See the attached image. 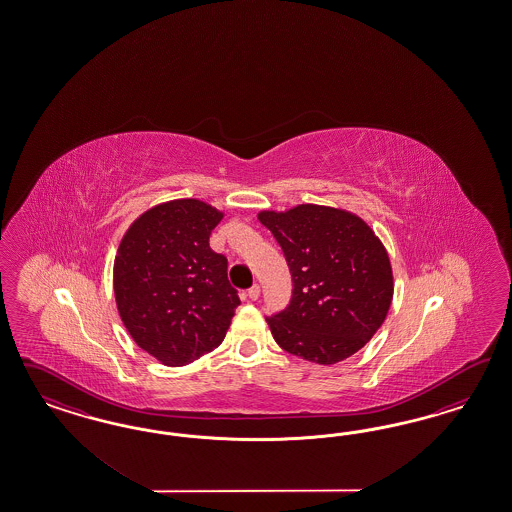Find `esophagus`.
<instances>
[{"mask_svg":"<svg viewBox=\"0 0 512 512\" xmlns=\"http://www.w3.org/2000/svg\"><path fill=\"white\" fill-rule=\"evenodd\" d=\"M248 296L251 298V300H257L259 296H261V287L255 283L253 287H249L248 289Z\"/></svg>","mask_w":512,"mask_h":512,"instance_id":"esophagus-1","label":"esophagus"}]
</instances>
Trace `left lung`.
<instances>
[{
	"instance_id": "left-lung-1",
	"label": "left lung",
	"mask_w": 512,
	"mask_h": 512,
	"mask_svg": "<svg viewBox=\"0 0 512 512\" xmlns=\"http://www.w3.org/2000/svg\"><path fill=\"white\" fill-rule=\"evenodd\" d=\"M293 278L285 310L266 323L279 347L315 364H336L372 340L394 283L388 253L366 221L328 206L261 212Z\"/></svg>"
}]
</instances>
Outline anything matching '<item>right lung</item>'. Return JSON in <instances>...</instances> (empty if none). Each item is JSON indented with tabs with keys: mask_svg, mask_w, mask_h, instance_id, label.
Instances as JSON below:
<instances>
[{
	"mask_svg": "<svg viewBox=\"0 0 512 512\" xmlns=\"http://www.w3.org/2000/svg\"><path fill=\"white\" fill-rule=\"evenodd\" d=\"M223 214L197 199L163 202L127 229L114 295L131 338L165 366L214 351L240 306L227 259L208 240Z\"/></svg>",
	"mask_w": 512,
	"mask_h": 512,
	"instance_id": "1",
	"label": "right lung"
}]
</instances>
